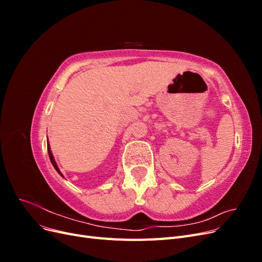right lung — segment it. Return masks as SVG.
Masks as SVG:
<instances>
[{
	"instance_id": "1",
	"label": "right lung",
	"mask_w": 262,
	"mask_h": 262,
	"mask_svg": "<svg viewBox=\"0 0 262 262\" xmlns=\"http://www.w3.org/2000/svg\"><path fill=\"white\" fill-rule=\"evenodd\" d=\"M47 147H48V154H49V157H50V161H51V164L53 165V167H54V169L57 170L60 175L63 177V175H62V172L60 171V169H59V167H58V165H57V163H55V161H54V158H53V155H52V153H51V149H50V145H49V143L47 144Z\"/></svg>"
}]
</instances>
